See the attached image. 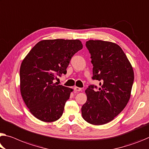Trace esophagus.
Masks as SVG:
<instances>
[{
    "instance_id": "1",
    "label": "esophagus",
    "mask_w": 149,
    "mask_h": 149,
    "mask_svg": "<svg viewBox=\"0 0 149 149\" xmlns=\"http://www.w3.org/2000/svg\"><path fill=\"white\" fill-rule=\"evenodd\" d=\"M74 89L75 91H80L81 90V88H80V87H74Z\"/></svg>"
}]
</instances>
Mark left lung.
I'll return each mask as SVG.
<instances>
[{
  "label": "left lung",
  "mask_w": 149,
  "mask_h": 149,
  "mask_svg": "<svg viewBox=\"0 0 149 149\" xmlns=\"http://www.w3.org/2000/svg\"><path fill=\"white\" fill-rule=\"evenodd\" d=\"M86 46L93 66L91 78L100 81V87L90 85L87 88V101L81 107V115L89 123L100 125L112 121L125 107L131 96L134 72L117 44L91 40Z\"/></svg>",
  "instance_id": "left-lung-1"
}]
</instances>
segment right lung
<instances>
[{"label":"right lung","mask_w":149,"mask_h":149,"mask_svg":"<svg viewBox=\"0 0 149 149\" xmlns=\"http://www.w3.org/2000/svg\"><path fill=\"white\" fill-rule=\"evenodd\" d=\"M82 48L79 40H46L35 45L24 59L20 69L21 95L37 119L53 122L62 115L72 89L54 81L66 74L71 59Z\"/></svg>","instance_id":"add662e5"}]
</instances>
